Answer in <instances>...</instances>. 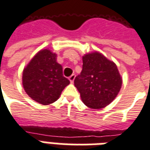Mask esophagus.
I'll use <instances>...</instances> for the list:
<instances>
[{
	"label": "esophagus",
	"instance_id": "34e87169",
	"mask_svg": "<svg viewBox=\"0 0 150 150\" xmlns=\"http://www.w3.org/2000/svg\"><path fill=\"white\" fill-rule=\"evenodd\" d=\"M75 75H71L70 77H69V80H70V82L71 83H74V80H75Z\"/></svg>",
	"mask_w": 150,
	"mask_h": 150
}]
</instances>
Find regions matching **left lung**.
<instances>
[{
	"instance_id": "left-lung-1",
	"label": "left lung",
	"mask_w": 150,
	"mask_h": 150,
	"mask_svg": "<svg viewBox=\"0 0 150 150\" xmlns=\"http://www.w3.org/2000/svg\"><path fill=\"white\" fill-rule=\"evenodd\" d=\"M83 104L100 109L111 104L119 93L122 78L116 65L97 51L83 56V70L74 81Z\"/></svg>"
}]
</instances>
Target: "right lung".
I'll return each mask as SVG.
<instances>
[{"mask_svg":"<svg viewBox=\"0 0 150 150\" xmlns=\"http://www.w3.org/2000/svg\"><path fill=\"white\" fill-rule=\"evenodd\" d=\"M57 54L50 50L38 52L23 70L22 84L30 97L43 105L52 104L70 83L62 75Z\"/></svg>","mask_w":150,"mask_h":150,"instance_id":"1","label":"right lung"}]
</instances>
